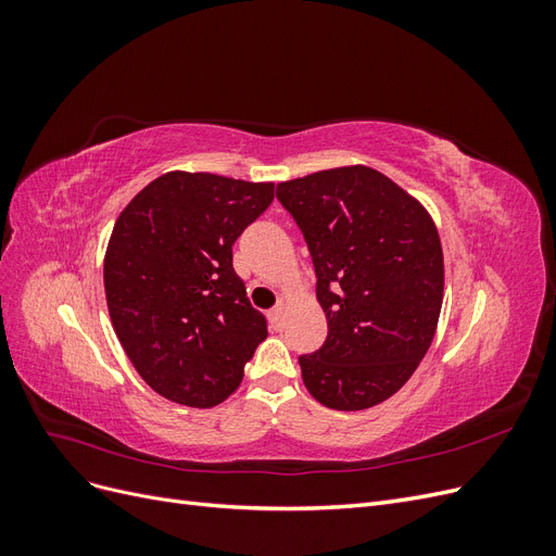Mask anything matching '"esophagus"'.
Here are the masks:
<instances>
[{
  "instance_id": "esophagus-1",
  "label": "esophagus",
  "mask_w": 556,
  "mask_h": 556,
  "mask_svg": "<svg viewBox=\"0 0 556 556\" xmlns=\"http://www.w3.org/2000/svg\"><path fill=\"white\" fill-rule=\"evenodd\" d=\"M268 319H271L274 329H276V331H280V329H282V325H285V306H282V304H278L276 308L268 311Z\"/></svg>"
}]
</instances>
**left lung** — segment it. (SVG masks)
I'll return each instance as SVG.
<instances>
[{
    "mask_svg": "<svg viewBox=\"0 0 556 556\" xmlns=\"http://www.w3.org/2000/svg\"><path fill=\"white\" fill-rule=\"evenodd\" d=\"M308 243L329 333L301 355L306 390L333 410L396 394L433 341L443 306V248L431 215L371 166L278 182Z\"/></svg>",
    "mask_w": 556,
    "mask_h": 556,
    "instance_id": "left-lung-1",
    "label": "left lung"
}]
</instances>
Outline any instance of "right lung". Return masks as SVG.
<instances>
[{
	"label": "right lung",
	"instance_id": "obj_1",
	"mask_svg": "<svg viewBox=\"0 0 556 556\" xmlns=\"http://www.w3.org/2000/svg\"><path fill=\"white\" fill-rule=\"evenodd\" d=\"M274 201V182L169 172L117 215L104 257L113 329L137 374L182 406L211 408L266 339L231 245Z\"/></svg>",
	"mask_w": 556,
	"mask_h": 556
}]
</instances>
